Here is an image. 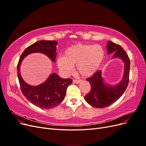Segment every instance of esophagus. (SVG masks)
<instances>
[{
    "label": "esophagus",
    "instance_id": "34e87169",
    "mask_svg": "<svg viewBox=\"0 0 146 146\" xmlns=\"http://www.w3.org/2000/svg\"><path fill=\"white\" fill-rule=\"evenodd\" d=\"M81 81H82L81 80H76V79H74V80H73V82L75 83H77V84L79 83Z\"/></svg>",
    "mask_w": 146,
    "mask_h": 146
}]
</instances>
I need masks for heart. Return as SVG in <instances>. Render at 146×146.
<instances>
[{"mask_svg":"<svg viewBox=\"0 0 146 146\" xmlns=\"http://www.w3.org/2000/svg\"><path fill=\"white\" fill-rule=\"evenodd\" d=\"M104 57V49L100 45L76 44L66 48L63 56L57 58L56 63L66 74L71 72L73 66L76 65L78 73L88 77L98 70Z\"/></svg>","mask_w":146,"mask_h":146,"instance_id":"1","label":"heart"}]
</instances>
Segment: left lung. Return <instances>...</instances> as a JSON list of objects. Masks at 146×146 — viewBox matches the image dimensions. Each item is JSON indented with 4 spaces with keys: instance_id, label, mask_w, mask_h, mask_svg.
<instances>
[{
    "instance_id": "1",
    "label": "left lung",
    "mask_w": 146,
    "mask_h": 146,
    "mask_svg": "<svg viewBox=\"0 0 146 146\" xmlns=\"http://www.w3.org/2000/svg\"><path fill=\"white\" fill-rule=\"evenodd\" d=\"M108 54L114 53L113 58H121L124 63V73L122 81L115 86L107 85L102 77V72L98 70L86 80L90 82L91 91L85 96L87 102L95 108L108 107L121 98L127 89L129 82L130 62L127 53L119 44L108 41L107 46Z\"/></svg>"
}]
</instances>
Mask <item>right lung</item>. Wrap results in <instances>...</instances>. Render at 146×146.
Masks as SVG:
<instances>
[{
  "mask_svg": "<svg viewBox=\"0 0 146 146\" xmlns=\"http://www.w3.org/2000/svg\"><path fill=\"white\" fill-rule=\"evenodd\" d=\"M55 41H39L25 49L22 54L17 66V74L20 87L23 95L31 103L43 109H51L56 107L64 99L67 88L72 83L70 78H62L53 73L47 80L38 86H31L26 83L21 77L20 66L25 57L32 53H42L55 62L56 45Z\"/></svg>",
  "mask_w": 146,
  "mask_h": 146,
  "instance_id": "right-lung-1",
  "label": "right lung"
}]
</instances>
